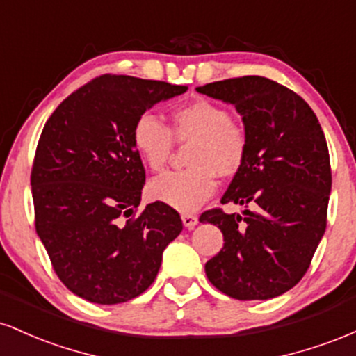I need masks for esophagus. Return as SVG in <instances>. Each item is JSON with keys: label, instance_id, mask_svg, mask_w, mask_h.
Returning a JSON list of instances; mask_svg holds the SVG:
<instances>
[{"label": "esophagus", "instance_id": "34e87169", "mask_svg": "<svg viewBox=\"0 0 356 356\" xmlns=\"http://www.w3.org/2000/svg\"><path fill=\"white\" fill-rule=\"evenodd\" d=\"M182 222L187 229H194V226L197 224V216L192 214H182Z\"/></svg>", "mask_w": 356, "mask_h": 356}]
</instances>
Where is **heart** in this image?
<instances>
[{
    "label": "heart",
    "mask_w": 356,
    "mask_h": 356,
    "mask_svg": "<svg viewBox=\"0 0 356 356\" xmlns=\"http://www.w3.org/2000/svg\"><path fill=\"white\" fill-rule=\"evenodd\" d=\"M179 144L192 142L184 170L167 172L149 186L152 199L181 212L201 207L218 187V175L234 177L246 164L249 152L248 130L232 120L231 112L220 104L197 99L172 112V127L154 113H142L132 127V144L142 162L152 172L167 165Z\"/></svg>",
    "instance_id": "obj_1"
}]
</instances>
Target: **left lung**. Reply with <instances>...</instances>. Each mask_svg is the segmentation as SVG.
Instances as JSON below:
<instances>
[{"label": "left lung", "instance_id": "left-lung-1", "mask_svg": "<svg viewBox=\"0 0 356 356\" xmlns=\"http://www.w3.org/2000/svg\"><path fill=\"white\" fill-rule=\"evenodd\" d=\"M197 92L234 105L249 136L246 164L220 199L246 211L214 207L199 218L224 236L206 263L207 280L241 301L283 295L306 275L326 229L332 165L320 122L298 93L264 76L212 81Z\"/></svg>", "mask_w": 356, "mask_h": 356}]
</instances>
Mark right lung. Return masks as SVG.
<instances>
[{"label": "right lung", "instance_id": "right-lung-1", "mask_svg": "<svg viewBox=\"0 0 356 356\" xmlns=\"http://www.w3.org/2000/svg\"><path fill=\"white\" fill-rule=\"evenodd\" d=\"M186 90L105 73L68 95L44 124L31 167L35 227L56 276L76 296L117 305L142 295L181 234V216L167 204L138 212L145 169L132 127Z\"/></svg>", "mask_w": 356, "mask_h": 356}]
</instances>
